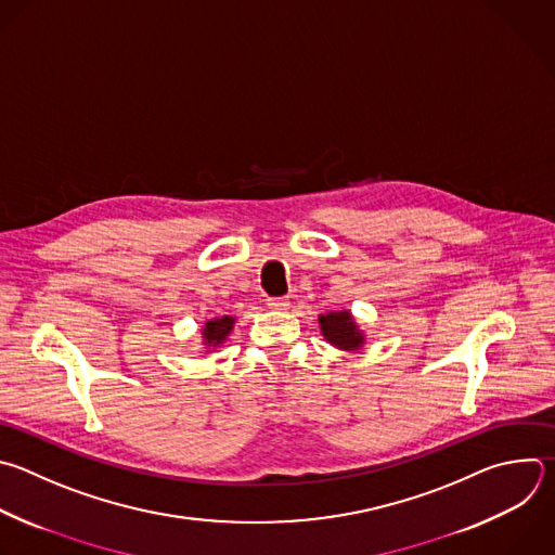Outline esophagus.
<instances>
[{
	"label": "esophagus",
	"instance_id": "1",
	"mask_svg": "<svg viewBox=\"0 0 555 555\" xmlns=\"http://www.w3.org/2000/svg\"><path fill=\"white\" fill-rule=\"evenodd\" d=\"M268 307L276 311H285L289 307V298H268Z\"/></svg>",
	"mask_w": 555,
	"mask_h": 555
}]
</instances>
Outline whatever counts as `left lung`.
<instances>
[{"label": "left lung", "mask_w": 555, "mask_h": 555, "mask_svg": "<svg viewBox=\"0 0 555 555\" xmlns=\"http://www.w3.org/2000/svg\"><path fill=\"white\" fill-rule=\"evenodd\" d=\"M318 324H320L322 337L331 346H335L337 350L357 352L365 344V333L359 328V324H357L354 315L350 313V309L320 313L318 315Z\"/></svg>", "instance_id": "obj_1"}]
</instances>
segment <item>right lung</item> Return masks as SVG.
Masks as SVG:
<instances>
[{"mask_svg":"<svg viewBox=\"0 0 555 555\" xmlns=\"http://www.w3.org/2000/svg\"><path fill=\"white\" fill-rule=\"evenodd\" d=\"M235 322H237L235 315H218V318L207 320L201 328L205 352H216L220 346H224V341L229 339V335L235 328Z\"/></svg>","mask_w":555,"mask_h":555,"instance_id":"obj_1","label":"right lung"}]
</instances>
